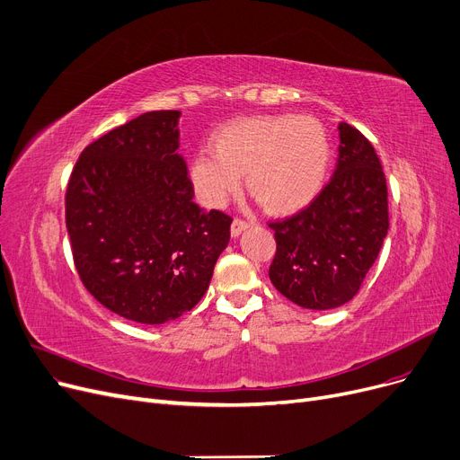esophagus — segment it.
<instances>
[{"label":"esophagus","mask_w":460,"mask_h":460,"mask_svg":"<svg viewBox=\"0 0 460 460\" xmlns=\"http://www.w3.org/2000/svg\"><path fill=\"white\" fill-rule=\"evenodd\" d=\"M250 227V224L248 222H243V220H234L233 224H231V236L233 238H238L240 234H243L246 229Z\"/></svg>","instance_id":"obj_1"}]
</instances>
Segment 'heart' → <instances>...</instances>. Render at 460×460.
Segmentation results:
<instances>
[{
	"label": "heart",
	"instance_id": "b5f03b06",
	"mask_svg": "<svg viewBox=\"0 0 460 460\" xmlns=\"http://www.w3.org/2000/svg\"><path fill=\"white\" fill-rule=\"evenodd\" d=\"M326 130L313 117L255 115L234 119L216 132V151L191 160L190 177L199 199L222 208L248 188L276 214H291L315 201L330 167Z\"/></svg>",
	"mask_w": 460,
	"mask_h": 460
}]
</instances>
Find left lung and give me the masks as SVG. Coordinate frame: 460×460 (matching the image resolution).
Segmentation results:
<instances>
[{"label":"left lung","mask_w":460,"mask_h":460,"mask_svg":"<svg viewBox=\"0 0 460 460\" xmlns=\"http://www.w3.org/2000/svg\"><path fill=\"white\" fill-rule=\"evenodd\" d=\"M332 181L307 208L270 224V281L300 307L326 311L354 298L388 234V188L367 137L340 123Z\"/></svg>","instance_id":"obj_1"}]
</instances>
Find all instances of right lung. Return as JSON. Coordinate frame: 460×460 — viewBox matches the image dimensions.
Wrapping results in <instances>:
<instances>
[{"instance_id":"obj_1","label":"right lung","mask_w":460,"mask_h":460,"mask_svg":"<svg viewBox=\"0 0 460 460\" xmlns=\"http://www.w3.org/2000/svg\"><path fill=\"white\" fill-rule=\"evenodd\" d=\"M181 111H147L91 143L70 175L65 220L87 291L141 324L179 319L207 293L231 217L193 203Z\"/></svg>"}]
</instances>
